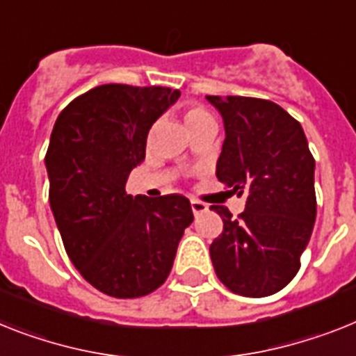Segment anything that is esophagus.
Returning <instances> with one entry per match:
<instances>
[{
  "label": "esophagus",
  "instance_id": "obj_1",
  "mask_svg": "<svg viewBox=\"0 0 356 356\" xmlns=\"http://www.w3.org/2000/svg\"><path fill=\"white\" fill-rule=\"evenodd\" d=\"M190 204H192V211L195 215H199V213H202V211L208 210V206H206L204 202L197 201V199H192V202H190Z\"/></svg>",
  "mask_w": 356,
  "mask_h": 356
}]
</instances>
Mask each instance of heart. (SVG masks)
Returning <instances> with one entry per match:
<instances>
[{
	"instance_id": "b5f03b06",
	"label": "heart",
	"mask_w": 356,
	"mask_h": 356,
	"mask_svg": "<svg viewBox=\"0 0 356 356\" xmlns=\"http://www.w3.org/2000/svg\"><path fill=\"white\" fill-rule=\"evenodd\" d=\"M183 119H184V124L188 127V130H193V128L201 127V124H204V122L213 121L210 113L206 112L201 104H188L183 112Z\"/></svg>"
}]
</instances>
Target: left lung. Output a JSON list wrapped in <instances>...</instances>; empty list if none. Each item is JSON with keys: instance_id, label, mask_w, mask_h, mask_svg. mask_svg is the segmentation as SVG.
Wrapping results in <instances>:
<instances>
[{"instance_id": "1", "label": "left lung", "mask_w": 356, "mask_h": 356, "mask_svg": "<svg viewBox=\"0 0 356 356\" xmlns=\"http://www.w3.org/2000/svg\"><path fill=\"white\" fill-rule=\"evenodd\" d=\"M219 110L226 139L217 179L246 197L234 219L228 208L222 234L210 246L215 273L229 291L268 297L289 284L316 217L315 159L300 122L277 103L243 95H206Z\"/></svg>"}]
</instances>
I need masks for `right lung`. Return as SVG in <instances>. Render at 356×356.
Masks as SVG:
<instances>
[{"mask_svg": "<svg viewBox=\"0 0 356 356\" xmlns=\"http://www.w3.org/2000/svg\"><path fill=\"white\" fill-rule=\"evenodd\" d=\"M166 86L101 85L59 113L44 164L50 208L72 264L101 293L137 298L168 279L192 224L186 197L128 195L152 124L179 99Z\"/></svg>", "mask_w": 356, "mask_h": 356, "instance_id": "1", "label": "right lung"}]
</instances>
